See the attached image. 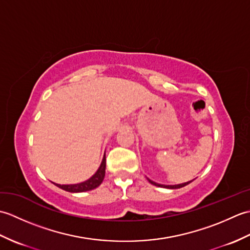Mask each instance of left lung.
<instances>
[{"mask_svg": "<svg viewBox=\"0 0 250 250\" xmlns=\"http://www.w3.org/2000/svg\"><path fill=\"white\" fill-rule=\"evenodd\" d=\"M148 182H149L151 185L153 186H157V187H161V188H167V189H179V188H183L185 187V186L189 185L192 180H190V182H187V183H183V184H178V185H162V184H158L156 182H153V180L147 178Z\"/></svg>", "mask_w": 250, "mask_h": 250, "instance_id": "obj_1", "label": "left lung"}]
</instances>
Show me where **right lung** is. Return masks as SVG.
Listing matches in <instances>:
<instances>
[{"instance_id":"obj_1","label":"right lung","mask_w":250,"mask_h":250,"mask_svg":"<svg viewBox=\"0 0 250 250\" xmlns=\"http://www.w3.org/2000/svg\"><path fill=\"white\" fill-rule=\"evenodd\" d=\"M105 168H106V158L105 153L102 159V162H101L98 171L95 172L91 177L89 179L84 180V182L78 183V184H70V185H60V184H55L57 187H59L63 190L68 191V192L72 193H77V192H84V191H90L92 189L98 188L99 186L102 184L104 176H105Z\"/></svg>"}]
</instances>
